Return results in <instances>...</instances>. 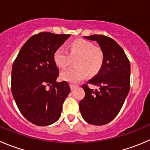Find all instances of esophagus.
<instances>
[{
	"mask_svg": "<svg viewBox=\"0 0 150 150\" xmlns=\"http://www.w3.org/2000/svg\"><path fill=\"white\" fill-rule=\"evenodd\" d=\"M69 86H70V88H71V89L73 90L74 88H76V87H77V85H75V84L70 83V84H69Z\"/></svg>",
	"mask_w": 150,
	"mask_h": 150,
	"instance_id": "1",
	"label": "esophagus"
}]
</instances>
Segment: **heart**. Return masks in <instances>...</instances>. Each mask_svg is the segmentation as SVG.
<instances>
[{
  "label": "heart",
  "mask_w": 150,
  "mask_h": 150,
  "mask_svg": "<svg viewBox=\"0 0 150 150\" xmlns=\"http://www.w3.org/2000/svg\"><path fill=\"white\" fill-rule=\"evenodd\" d=\"M73 69L63 70L60 73L62 81L69 83H78L90 75H94L101 68L103 63V53L101 49L94 47L90 42L76 40L68 45L67 52L62 47L55 50L53 55V62L59 68L67 67L71 59H75Z\"/></svg>",
  "instance_id": "heart-1"
}]
</instances>
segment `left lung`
I'll return each mask as SVG.
<instances>
[{
	"label": "left lung",
	"instance_id": "left-lung-1",
	"mask_svg": "<svg viewBox=\"0 0 150 150\" xmlns=\"http://www.w3.org/2000/svg\"><path fill=\"white\" fill-rule=\"evenodd\" d=\"M97 41L103 53V63L98 73L88 81L100 87L89 88L83 84L85 97L79 103L80 111L86 122L103 125L114 120L121 110L130 85V64L123 49L113 39L104 35L84 36Z\"/></svg>",
	"mask_w": 150,
	"mask_h": 150
}]
</instances>
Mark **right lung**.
Masks as SVG:
<instances>
[{
	"mask_svg": "<svg viewBox=\"0 0 150 150\" xmlns=\"http://www.w3.org/2000/svg\"><path fill=\"white\" fill-rule=\"evenodd\" d=\"M69 36L50 32L33 35L22 47L13 63V97L23 117L36 125L56 122L70 92L67 82L56 81L59 71L53 59L55 50Z\"/></svg>",
	"mask_w": 150,
	"mask_h": 150,
	"instance_id": "add662e5",
	"label": "right lung"
}]
</instances>
